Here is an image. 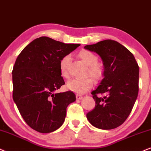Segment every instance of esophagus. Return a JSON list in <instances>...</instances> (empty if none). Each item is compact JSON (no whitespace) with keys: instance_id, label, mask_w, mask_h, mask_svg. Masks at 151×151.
Returning <instances> with one entry per match:
<instances>
[{"instance_id":"1","label":"esophagus","mask_w":151,"mask_h":151,"mask_svg":"<svg viewBox=\"0 0 151 151\" xmlns=\"http://www.w3.org/2000/svg\"><path fill=\"white\" fill-rule=\"evenodd\" d=\"M76 98H77V100H81V99L83 98V97H82L81 95H78L77 94V95H76Z\"/></svg>"}]
</instances>
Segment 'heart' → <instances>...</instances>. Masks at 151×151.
I'll use <instances>...</instances> for the list:
<instances>
[{"label": "heart", "mask_w": 151, "mask_h": 151, "mask_svg": "<svg viewBox=\"0 0 151 151\" xmlns=\"http://www.w3.org/2000/svg\"><path fill=\"white\" fill-rule=\"evenodd\" d=\"M79 58L84 63L88 66L87 74H89L93 79L100 80L102 79L104 74V66L103 64L98 61V58L94 53L88 50H81L79 51ZM70 56L66 55L60 59L59 62V68H60V74L63 77L68 78V64L70 61ZM93 82L91 78L86 77L84 79H73L70 80L67 83L66 87L70 91L74 92L77 94H83L88 91L93 87Z\"/></svg>", "instance_id": "obj_1"}]
</instances>
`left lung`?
<instances>
[{
	"label": "left lung",
	"mask_w": 151,
	"mask_h": 151,
	"mask_svg": "<svg viewBox=\"0 0 151 151\" xmlns=\"http://www.w3.org/2000/svg\"><path fill=\"white\" fill-rule=\"evenodd\" d=\"M84 48L98 53L104 65V78L91 94L94 109L86 114L97 128L111 129L122 125L132 109L139 92V68L134 56L118 42L106 40ZM98 94H105L98 98Z\"/></svg>",
	"instance_id": "8db88e82"
}]
</instances>
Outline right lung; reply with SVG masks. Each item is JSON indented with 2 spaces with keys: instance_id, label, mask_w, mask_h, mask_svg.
I'll use <instances>...</instances> for the list:
<instances>
[{
  "instance_id": "right-lung-1",
  "label": "right lung",
  "mask_w": 151,
  "mask_h": 151,
  "mask_svg": "<svg viewBox=\"0 0 151 151\" xmlns=\"http://www.w3.org/2000/svg\"><path fill=\"white\" fill-rule=\"evenodd\" d=\"M79 46L40 37L17 57L12 70L13 100L26 123L35 131L49 133L58 129L68 106L76 100L72 91L54 92L65 84L60 59Z\"/></svg>"
}]
</instances>
